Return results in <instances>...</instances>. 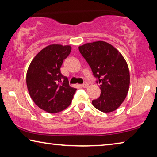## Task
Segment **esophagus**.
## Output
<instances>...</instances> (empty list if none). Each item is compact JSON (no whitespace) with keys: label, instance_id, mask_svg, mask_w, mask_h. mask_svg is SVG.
Listing matches in <instances>:
<instances>
[{"label":"esophagus","instance_id":"esophagus-1","mask_svg":"<svg viewBox=\"0 0 157 157\" xmlns=\"http://www.w3.org/2000/svg\"><path fill=\"white\" fill-rule=\"evenodd\" d=\"M81 86H82V87H83V88H87L89 86V84L87 83V82H84V83L82 84Z\"/></svg>","mask_w":157,"mask_h":157}]
</instances>
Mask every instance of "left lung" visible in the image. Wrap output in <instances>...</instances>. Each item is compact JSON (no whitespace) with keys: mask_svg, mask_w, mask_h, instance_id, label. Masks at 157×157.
I'll list each match as a JSON object with an SVG mask.
<instances>
[{"mask_svg":"<svg viewBox=\"0 0 157 157\" xmlns=\"http://www.w3.org/2000/svg\"><path fill=\"white\" fill-rule=\"evenodd\" d=\"M101 89L100 96L92 101L95 108L105 113L117 109L125 99L129 86L127 63L120 52L105 41L79 47Z\"/></svg>","mask_w":157,"mask_h":157,"instance_id":"obj_1","label":"left lung"}]
</instances>
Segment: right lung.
I'll use <instances>...</instances> for the list:
<instances>
[{"mask_svg":"<svg viewBox=\"0 0 157 157\" xmlns=\"http://www.w3.org/2000/svg\"><path fill=\"white\" fill-rule=\"evenodd\" d=\"M71 51L70 46L50 45L34 57L28 69L26 83L30 97L39 108L48 113L67 108L77 90L69 86L68 78L60 71Z\"/></svg>","mask_w":157,"mask_h":157,"instance_id":"obj_1","label":"right lung"}]
</instances>
